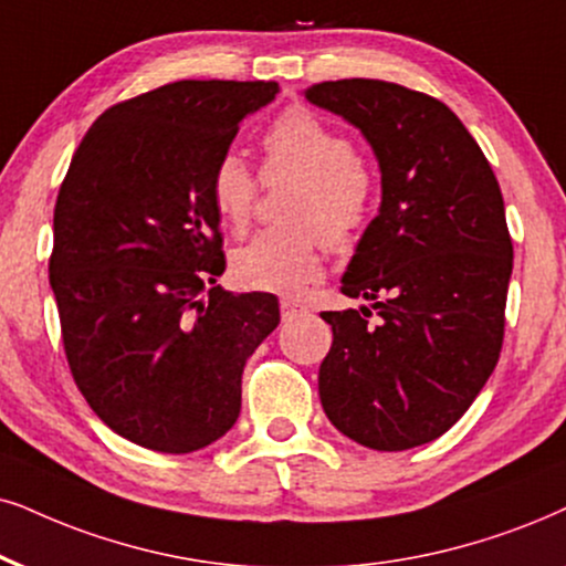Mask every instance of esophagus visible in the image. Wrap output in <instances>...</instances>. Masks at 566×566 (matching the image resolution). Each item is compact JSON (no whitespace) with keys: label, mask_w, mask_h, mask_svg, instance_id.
<instances>
[{"label":"esophagus","mask_w":566,"mask_h":566,"mask_svg":"<svg viewBox=\"0 0 566 566\" xmlns=\"http://www.w3.org/2000/svg\"><path fill=\"white\" fill-rule=\"evenodd\" d=\"M279 307H282V318L284 321H292L295 316H303V313L307 311V307L300 303V300H295V297H282V300H279Z\"/></svg>","instance_id":"34e87169"}]
</instances>
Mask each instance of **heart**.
<instances>
[{
    "label": "heart",
    "mask_w": 566,
    "mask_h": 566,
    "mask_svg": "<svg viewBox=\"0 0 566 566\" xmlns=\"http://www.w3.org/2000/svg\"><path fill=\"white\" fill-rule=\"evenodd\" d=\"M263 177H300L290 219L300 227L263 230L232 259L240 284L261 292L297 295L321 276V234L345 248L366 224L374 180L355 156L353 143L307 109H290L263 135ZM259 182L238 154H224L211 175V198L219 217L242 230L253 213Z\"/></svg>",
    "instance_id": "b5f03b06"
}]
</instances>
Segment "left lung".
Here are the masks:
<instances>
[{"instance_id": "left-lung-1", "label": "left lung", "mask_w": 566, "mask_h": 566, "mask_svg": "<svg viewBox=\"0 0 566 566\" xmlns=\"http://www.w3.org/2000/svg\"><path fill=\"white\" fill-rule=\"evenodd\" d=\"M303 93L357 127L381 169V206L342 276L368 305L321 313L334 332L321 405L347 439L402 452L447 433L496 368L512 276L504 198L468 127L426 93L368 77Z\"/></svg>"}]
</instances>
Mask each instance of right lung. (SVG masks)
I'll return each instance as SVG.
<instances>
[{
    "mask_svg": "<svg viewBox=\"0 0 566 566\" xmlns=\"http://www.w3.org/2000/svg\"><path fill=\"white\" fill-rule=\"evenodd\" d=\"M276 83L177 81L106 109L70 161L49 261L62 342L91 410L138 447L188 454L234 426L242 370L279 324L232 295L211 175Z\"/></svg>",
    "mask_w": 566,
    "mask_h": 566,
    "instance_id": "1",
    "label": "right lung"
}]
</instances>
